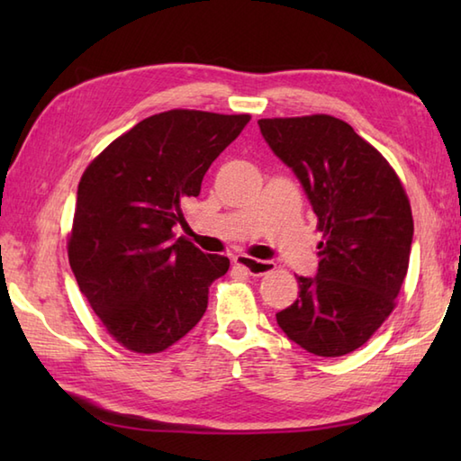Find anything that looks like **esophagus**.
Returning a JSON list of instances; mask_svg holds the SVG:
<instances>
[{"instance_id":"esophagus-1","label":"esophagus","mask_w":461,"mask_h":461,"mask_svg":"<svg viewBox=\"0 0 461 461\" xmlns=\"http://www.w3.org/2000/svg\"><path fill=\"white\" fill-rule=\"evenodd\" d=\"M233 263H236V266L241 267L243 271H248L249 276H253V277L266 276V273L273 271V267H276V263H273V261L253 259V258H248V256H238L236 259H233Z\"/></svg>"}]
</instances>
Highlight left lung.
I'll use <instances>...</instances> for the list:
<instances>
[{
  "mask_svg": "<svg viewBox=\"0 0 461 461\" xmlns=\"http://www.w3.org/2000/svg\"><path fill=\"white\" fill-rule=\"evenodd\" d=\"M317 213L319 269L277 325L317 357H342L375 335L402 287L414 221L400 178L375 146L329 114L258 121Z\"/></svg>",
  "mask_w": 461,
  "mask_h": 461,
  "instance_id": "8db88e82",
  "label": "left lung"
}]
</instances>
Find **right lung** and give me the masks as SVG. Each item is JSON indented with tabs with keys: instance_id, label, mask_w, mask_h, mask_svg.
Instances as JSON below:
<instances>
[{
	"instance_id": "add662e5",
	"label": "right lung",
	"mask_w": 461,
	"mask_h": 461,
	"mask_svg": "<svg viewBox=\"0 0 461 461\" xmlns=\"http://www.w3.org/2000/svg\"><path fill=\"white\" fill-rule=\"evenodd\" d=\"M249 114L166 111L140 121L86 166L77 190L68 263L109 335L142 355L162 352L208 309L230 259L184 238L182 203L238 139Z\"/></svg>"
}]
</instances>
